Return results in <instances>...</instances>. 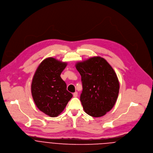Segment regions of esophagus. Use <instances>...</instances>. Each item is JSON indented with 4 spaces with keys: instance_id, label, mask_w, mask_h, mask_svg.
I'll use <instances>...</instances> for the list:
<instances>
[{
    "instance_id": "obj_1",
    "label": "esophagus",
    "mask_w": 153,
    "mask_h": 153,
    "mask_svg": "<svg viewBox=\"0 0 153 153\" xmlns=\"http://www.w3.org/2000/svg\"><path fill=\"white\" fill-rule=\"evenodd\" d=\"M78 96V93L77 92H75L74 93H73V97H77Z\"/></svg>"
}]
</instances>
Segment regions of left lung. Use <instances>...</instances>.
Returning a JSON list of instances; mask_svg holds the SVG:
<instances>
[{
    "label": "left lung",
    "mask_w": 153,
    "mask_h": 153,
    "mask_svg": "<svg viewBox=\"0 0 153 153\" xmlns=\"http://www.w3.org/2000/svg\"><path fill=\"white\" fill-rule=\"evenodd\" d=\"M81 75L83 90L80 101L85 112L101 117L114 106L120 90L117 76L104 58L94 56L76 64Z\"/></svg>",
    "instance_id": "left-lung-1"
}]
</instances>
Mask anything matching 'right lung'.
<instances>
[{"label":"right lung","instance_id":"add662e5","mask_svg":"<svg viewBox=\"0 0 153 153\" xmlns=\"http://www.w3.org/2000/svg\"><path fill=\"white\" fill-rule=\"evenodd\" d=\"M67 65L54 58H47L39 65L32 79L34 102L40 111L50 117H58L73 97L60 76Z\"/></svg>","mask_w":153,"mask_h":153}]
</instances>
